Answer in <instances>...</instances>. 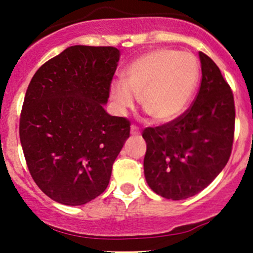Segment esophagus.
<instances>
[{
  "label": "esophagus",
  "instance_id": "esophagus-1",
  "mask_svg": "<svg viewBox=\"0 0 253 253\" xmlns=\"http://www.w3.org/2000/svg\"><path fill=\"white\" fill-rule=\"evenodd\" d=\"M139 133H141V131H139V127L137 126V125H132V126H131V134H133V136H138Z\"/></svg>",
  "mask_w": 253,
  "mask_h": 253
}]
</instances>
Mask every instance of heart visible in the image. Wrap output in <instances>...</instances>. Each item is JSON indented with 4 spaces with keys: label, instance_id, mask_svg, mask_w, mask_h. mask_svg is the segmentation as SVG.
Listing matches in <instances>:
<instances>
[{
    "label": "heart",
    "instance_id": "1",
    "mask_svg": "<svg viewBox=\"0 0 253 253\" xmlns=\"http://www.w3.org/2000/svg\"><path fill=\"white\" fill-rule=\"evenodd\" d=\"M200 77L197 58L170 48L154 50L137 58L125 81L111 84V96L120 109L134 105L136 96L143 111L155 122L175 119L190 103Z\"/></svg>",
    "mask_w": 253,
    "mask_h": 253
}]
</instances>
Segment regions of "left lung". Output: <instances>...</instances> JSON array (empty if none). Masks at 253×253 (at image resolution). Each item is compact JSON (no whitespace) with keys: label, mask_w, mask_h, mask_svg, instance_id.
<instances>
[{"label":"left lung","mask_w":253,"mask_h":253,"mask_svg":"<svg viewBox=\"0 0 253 253\" xmlns=\"http://www.w3.org/2000/svg\"><path fill=\"white\" fill-rule=\"evenodd\" d=\"M202 79L192 105L172 121L147 127L144 175L149 187L172 201L197 195L230 158L235 104L230 85L209 56L200 52Z\"/></svg>","instance_id":"8db88e82"}]
</instances>
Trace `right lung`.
Here are the masks:
<instances>
[{"mask_svg": "<svg viewBox=\"0 0 253 253\" xmlns=\"http://www.w3.org/2000/svg\"><path fill=\"white\" fill-rule=\"evenodd\" d=\"M119 60L114 46L76 45L45 62L28 85L20 143L33 180L56 202L85 205L108 187L131 126L103 108Z\"/></svg>", "mask_w": 253, "mask_h": 253, "instance_id": "1", "label": "right lung"}]
</instances>
